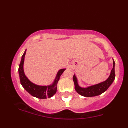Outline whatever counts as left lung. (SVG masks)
I'll use <instances>...</instances> for the list:
<instances>
[{"label":"left lung","instance_id":"left-lung-1","mask_svg":"<svg viewBox=\"0 0 128 128\" xmlns=\"http://www.w3.org/2000/svg\"><path fill=\"white\" fill-rule=\"evenodd\" d=\"M115 62L113 60V68L110 73V75L106 80L102 82L84 88L79 86L78 78L75 74H74L73 76V79L74 84V88H75L76 92L84 97L90 98V97L99 96L106 92L108 88L111 86L114 80H115Z\"/></svg>","mask_w":128,"mask_h":128}]
</instances>
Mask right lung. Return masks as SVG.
<instances>
[{
	"label": "right lung",
	"mask_w": 128,
	"mask_h": 128,
	"mask_svg": "<svg viewBox=\"0 0 128 128\" xmlns=\"http://www.w3.org/2000/svg\"><path fill=\"white\" fill-rule=\"evenodd\" d=\"M26 53V50L24 51V53L22 56L21 62H20L18 68L19 76H20V80L22 86H23L24 89H25L26 92H28L31 96L38 99H45L47 98H52L57 92V84L60 80V76L66 70V68L61 69L58 72L54 82L50 85L44 86L35 84L32 82L24 74L23 66H24Z\"/></svg>",
	"instance_id": "add662e5"
}]
</instances>
